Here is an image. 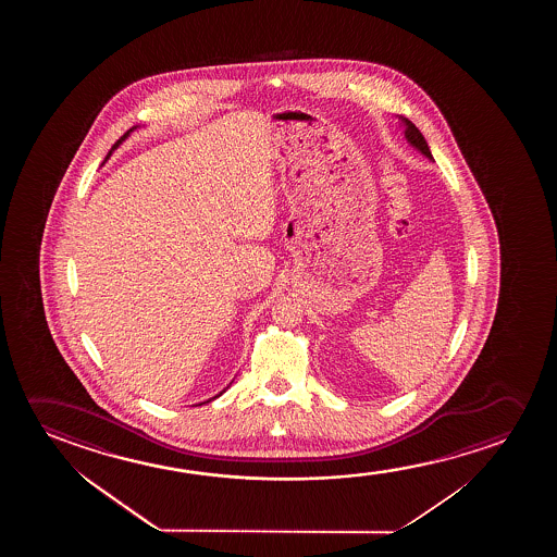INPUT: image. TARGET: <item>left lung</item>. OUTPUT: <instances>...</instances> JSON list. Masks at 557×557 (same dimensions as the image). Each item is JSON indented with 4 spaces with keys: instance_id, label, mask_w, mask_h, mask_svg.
<instances>
[{
    "instance_id": "obj_1",
    "label": "left lung",
    "mask_w": 557,
    "mask_h": 557,
    "mask_svg": "<svg viewBox=\"0 0 557 557\" xmlns=\"http://www.w3.org/2000/svg\"><path fill=\"white\" fill-rule=\"evenodd\" d=\"M405 137H407V140L411 143L414 148H419L420 152L424 153L426 158H430L432 160V152H430V148H428L426 145V138L422 137V133H420L419 129H417V125L414 123L409 122V120H405Z\"/></svg>"
}]
</instances>
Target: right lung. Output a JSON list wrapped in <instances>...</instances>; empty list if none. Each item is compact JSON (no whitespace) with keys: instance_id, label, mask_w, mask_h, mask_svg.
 Instances as JSON below:
<instances>
[{"instance_id":"right-lung-1","label":"right lung","mask_w":557,"mask_h":557,"mask_svg":"<svg viewBox=\"0 0 557 557\" xmlns=\"http://www.w3.org/2000/svg\"><path fill=\"white\" fill-rule=\"evenodd\" d=\"M133 129H135V127H133ZM133 129L127 131V133H125V135H123V137L120 138V140H117V143H115L114 146H112V150H114V148H117V146L122 145V140H125V138H127V135H129L131 131H133ZM112 150H110V152H112ZM108 156H110V153H108ZM108 156H107V158H108ZM221 394H222V392H221ZM221 394H219V396H221ZM219 396H214V397H219ZM214 397H213V399H214ZM209 401H211V399H209ZM209 401H207V404H209Z\"/></svg>"}]
</instances>
